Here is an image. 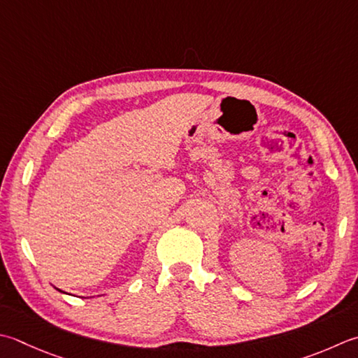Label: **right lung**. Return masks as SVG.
<instances>
[{
	"label": "right lung",
	"mask_w": 358,
	"mask_h": 358,
	"mask_svg": "<svg viewBox=\"0 0 358 358\" xmlns=\"http://www.w3.org/2000/svg\"><path fill=\"white\" fill-rule=\"evenodd\" d=\"M60 292H62V290H60Z\"/></svg>",
	"instance_id": "1"
}]
</instances>
